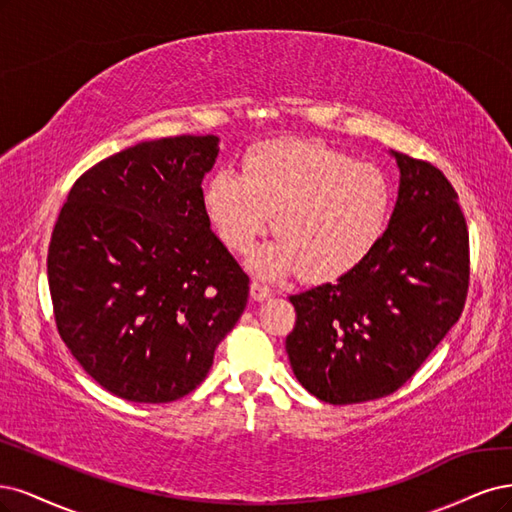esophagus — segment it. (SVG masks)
<instances>
[{
	"mask_svg": "<svg viewBox=\"0 0 512 512\" xmlns=\"http://www.w3.org/2000/svg\"><path fill=\"white\" fill-rule=\"evenodd\" d=\"M270 295H272V289H270L266 283H261V280H253V283H251V298H253L255 302L268 300Z\"/></svg>",
	"mask_w": 512,
	"mask_h": 512,
	"instance_id": "esophagus-1",
	"label": "esophagus"
}]
</instances>
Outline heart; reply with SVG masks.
I'll use <instances>...</instances> for the list:
<instances>
[{
	"instance_id": "heart-1",
	"label": "heart",
	"mask_w": 512,
	"mask_h": 512,
	"mask_svg": "<svg viewBox=\"0 0 512 512\" xmlns=\"http://www.w3.org/2000/svg\"><path fill=\"white\" fill-rule=\"evenodd\" d=\"M391 204V185L376 166L310 140L257 144L242 174L217 170L204 189L208 219L232 251H249L274 221L280 240L251 257L259 274L300 268L319 283L349 274L376 249Z\"/></svg>"
}]
</instances>
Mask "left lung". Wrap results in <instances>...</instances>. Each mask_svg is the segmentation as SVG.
Here are the masks:
<instances>
[{
  "mask_svg": "<svg viewBox=\"0 0 512 512\" xmlns=\"http://www.w3.org/2000/svg\"><path fill=\"white\" fill-rule=\"evenodd\" d=\"M398 202L385 236L355 270L291 295L293 374L327 404H359L400 389L459 321L470 246L457 193L432 163L391 151Z\"/></svg>",
  "mask_w": 512,
  "mask_h": 512,
  "instance_id": "8db88e82",
  "label": "left lung"
}]
</instances>
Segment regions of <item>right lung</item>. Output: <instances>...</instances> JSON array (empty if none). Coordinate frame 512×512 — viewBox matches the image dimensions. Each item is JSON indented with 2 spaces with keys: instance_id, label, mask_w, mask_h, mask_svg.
I'll return each instance as SVG.
<instances>
[{
  "instance_id": "right-lung-1",
  "label": "right lung",
  "mask_w": 512,
  "mask_h": 512,
  "mask_svg": "<svg viewBox=\"0 0 512 512\" xmlns=\"http://www.w3.org/2000/svg\"><path fill=\"white\" fill-rule=\"evenodd\" d=\"M217 155V136L140 142L82 174L59 212L46 259L59 336L123 400L191 393L246 308L249 276L204 208Z\"/></svg>"
}]
</instances>
